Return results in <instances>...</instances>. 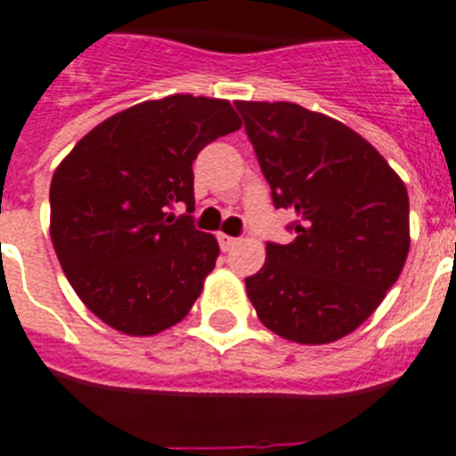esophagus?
Here are the masks:
<instances>
[{
    "mask_svg": "<svg viewBox=\"0 0 456 456\" xmlns=\"http://www.w3.org/2000/svg\"><path fill=\"white\" fill-rule=\"evenodd\" d=\"M217 243L223 248V252H229L233 245L239 243V239H233V236H227V233H217Z\"/></svg>",
    "mask_w": 456,
    "mask_h": 456,
    "instance_id": "esophagus-1",
    "label": "esophagus"
}]
</instances>
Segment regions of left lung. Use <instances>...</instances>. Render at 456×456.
Masks as SVG:
<instances>
[{
    "instance_id": "8db88e82",
    "label": "left lung",
    "mask_w": 456,
    "mask_h": 456,
    "mask_svg": "<svg viewBox=\"0 0 456 456\" xmlns=\"http://www.w3.org/2000/svg\"><path fill=\"white\" fill-rule=\"evenodd\" d=\"M296 239L266 245L245 277L259 322L298 344H328L365 323L411 248L409 192L386 158L338 118L296 102L236 101Z\"/></svg>"
}]
</instances>
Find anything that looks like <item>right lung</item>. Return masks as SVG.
I'll use <instances>...</instances> for the list:
<instances>
[{"mask_svg": "<svg viewBox=\"0 0 456 456\" xmlns=\"http://www.w3.org/2000/svg\"><path fill=\"white\" fill-rule=\"evenodd\" d=\"M240 128L232 102L174 94L82 137L50 183V236L70 287L114 330L149 338L185 319L220 255L195 211L192 160Z\"/></svg>", "mask_w": 456, "mask_h": 456, "instance_id": "add662e5", "label": "right lung"}]
</instances>
